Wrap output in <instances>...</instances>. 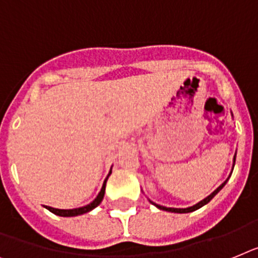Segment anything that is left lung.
Here are the masks:
<instances>
[{
    "label": "left lung",
    "instance_id": "8db88e82",
    "mask_svg": "<svg viewBox=\"0 0 258 258\" xmlns=\"http://www.w3.org/2000/svg\"><path fill=\"white\" fill-rule=\"evenodd\" d=\"M235 160H236V155H235V157H233V165H235ZM227 181H228V179H227ZM227 181H224V182H223L222 185H220L219 187H218V189L215 190V191L211 192V194H210V196L207 197V198H205V199H203V201H201V202H199V203H197V205H194V206L187 207V209H172V207H164V206H160V205H156V203H153V202H151V203H152V205H155L156 207H159L160 210H165V211H170V213H179V214L191 213V211H196V210H198V209H201V207H202V206H205V205H206V203H209L210 201H211V199H213L214 197H215L216 194H218V192H219L220 190L223 189V186L226 185Z\"/></svg>",
    "mask_w": 258,
    "mask_h": 258
}]
</instances>
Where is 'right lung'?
<instances>
[{"label": "right lung", "mask_w": 258, "mask_h": 258, "mask_svg": "<svg viewBox=\"0 0 258 258\" xmlns=\"http://www.w3.org/2000/svg\"><path fill=\"white\" fill-rule=\"evenodd\" d=\"M111 174V170H110L109 176ZM109 176L106 177L105 182H103V186L102 189H101V191H99V194L97 196V198L93 201L92 203H89V205H86V206L84 207H80V209H72V210H60V209H53V207H49V206H44L45 209L49 210L51 213H53L55 215H59V216H77V215H82V214H86L89 213L90 210L96 209L97 206H98L99 203L102 202L103 199V196H105V187H106V181H107V178H109Z\"/></svg>", "instance_id": "obj_1"}]
</instances>
